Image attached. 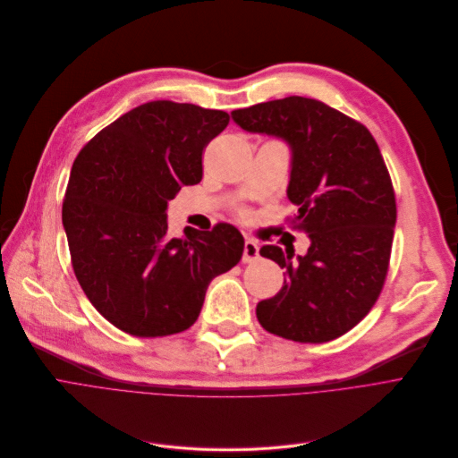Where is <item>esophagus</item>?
Here are the masks:
<instances>
[{"instance_id":"1","label":"esophagus","mask_w":458,"mask_h":458,"mask_svg":"<svg viewBox=\"0 0 458 458\" xmlns=\"http://www.w3.org/2000/svg\"><path fill=\"white\" fill-rule=\"evenodd\" d=\"M259 258V245L252 239L245 241V249H242V263H252Z\"/></svg>"}]
</instances>
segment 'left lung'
I'll use <instances>...</instances> for the list:
<instances>
[{
	"instance_id": "8db88e82",
	"label": "left lung",
	"mask_w": 458,
	"mask_h": 458,
	"mask_svg": "<svg viewBox=\"0 0 458 458\" xmlns=\"http://www.w3.org/2000/svg\"><path fill=\"white\" fill-rule=\"evenodd\" d=\"M247 132L291 148L293 225L310 235L306 256L265 245L287 268L276 296L256 308L259 324L294 343H327L369 315L388 270L395 197L370 131L322 101L291 96L232 112Z\"/></svg>"
}]
</instances>
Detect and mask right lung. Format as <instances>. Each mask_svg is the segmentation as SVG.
<instances>
[{"instance_id": "right-lung-1", "label": "right lung", "mask_w": 458, "mask_h": 458, "mask_svg": "<svg viewBox=\"0 0 458 458\" xmlns=\"http://www.w3.org/2000/svg\"><path fill=\"white\" fill-rule=\"evenodd\" d=\"M230 121L223 110L150 101L84 145L63 204L75 276L110 324L165 337L195 324L209 282L245 249L226 223L167 233V204L202 180V150Z\"/></svg>"}]
</instances>
